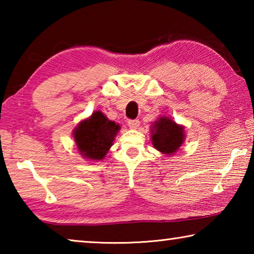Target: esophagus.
<instances>
[{
    "label": "esophagus",
    "mask_w": 254,
    "mask_h": 254,
    "mask_svg": "<svg viewBox=\"0 0 254 254\" xmlns=\"http://www.w3.org/2000/svg\"><path fill=\"white\" fill-rule=\"evenodd\" d=\"M127 126L130 127V128H133V130H135V128L139 127L140 121H139V120H128Z\"/></svg>",
    "instance_id": "esophagus-1"
}]
</instances>
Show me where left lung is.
Listing matches in <instances>:
<instances>
[{"label":"left lung","mask_w":254,"mask_h":254,"mask_svg":"<svg viewBox=\"0 0 254 254\" xmlns=\"http://www.w3.org/2000/svg\"><path fill=\"white\" fill-rule=\"evenodd\" d=\"M154 149L171 157L185 142V127L176 123L169 117H160L150 127Z\"/></svg>","instance_id":"8db88e82"}]
</instances>
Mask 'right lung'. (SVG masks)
I'll use <instances>...</instances> for the list:
<instances>
[{
    "instance_id": "obj_1",
    "label": "right lung",
    "mask_w": 254,
    "mask_h": 254,
    "mask_svg": "<svg viewBox=\"0 0 254 254\" xmlns=\"http://www.w3.org/2000/svg\"><path fill=\"white\" fill-rule=\"evenodd\" d=\"M120 128V124L111 121L101 111L93 112L91 117L81 120L72 132L78 153L88 161L103 160Z\"/></svg>"
}]
</instances>
